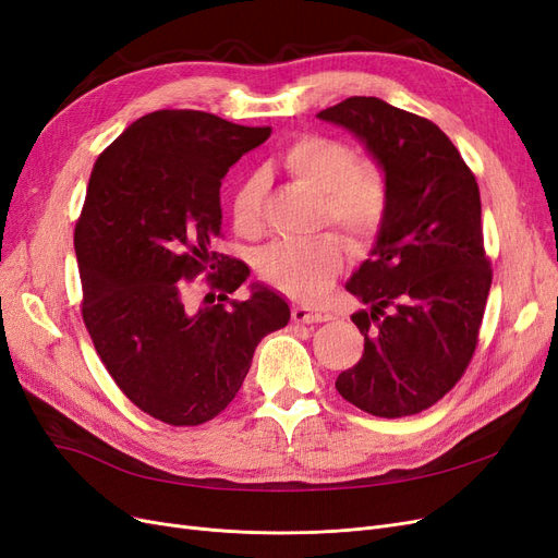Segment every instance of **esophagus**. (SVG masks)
<instances>
[{
  "label": "esophagus",
  "mask_w": 558,
  "mask_h": 558,
  "mask_svg": "<svg viewBox=\"0 0 558 558\" xmlns=\"http://www.w3.org/2000/svg\"><path fill=\"white\" fill-rule=\"evenodd\" d=\"M332 316L326 310H314L307 305H295L293 307V320L298 324H324V320H330Z\"/></svg>",
  "instance_id": "esophagus-1"
}]
</instances>
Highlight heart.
<instances>
[{
  "label": "heart",
  "instance_id": "1",
  "mask_svg": "<svg viewBox=\"0 0 558 558\" xmlns=\"http://www.w3.org/2000/svg\"><path fill=\"white\" fill-rule=\"evenodd\" d=\"M281 165L291 177L324 193V216L342 228L353 244H363L379 230L388 189L379 167L356 162L349 144L302 134L283 148ZM232 226L244 238H256L263 228V181L246 177L232 197ZM344 263V244L335 234L312 242H277L258 256V269L275 289L300 300L324 295Z\"/></svg>",
  "mask_w": 558,
  "mask_h": 558
}]
</instances>
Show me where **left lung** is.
<instances>
[{"label":"left lung","mask_w":558,"mask_h":558,"mask_svg":"<svg viewBox=\"0 0 558 558\" xmlns=\"http://www.w3.org/2000/svg\"><path fill=\"white\" fill-rule=\"evenodd\" d=\"M316 118L349 130L386 179L388 205L367 260L347 281L361 361L335 386L375 416L440 400L475 353L492 289L477 181L447 134L379 97H349Z\"/></svg>","instance_id":"obj_1"}]
</instances>
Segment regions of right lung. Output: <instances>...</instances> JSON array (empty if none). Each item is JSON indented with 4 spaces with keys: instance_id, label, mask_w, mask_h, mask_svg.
<instances>
[{
    "instance_id": "add662e5",
    "label": "right lung",
    "mask_w": 558,
    "mask_h": 558,
    "mask_svg": "<svg viewBox=\"0 0 558 558\" xmlns=\"http://www.w3.org/2000/svg\"><path fill=\"white\" fill-rule=\"evenodd\" d=\"M269 132L162 109L125 128L93 167L74 232L83 320L118 388L165 424L199 426L223 412L258 342L291 318L286 298L260 281L244 302L221 305L251 269L214 251L221 181ZM205 268L219 269V305L191 311L184 279Z\"/></svg>"
}]
</instances>
